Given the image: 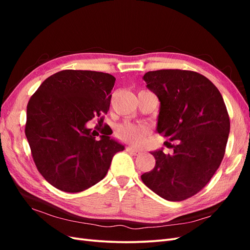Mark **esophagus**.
I'll return each mask as SVG.
<instances>
[{"instance_id":"obj_1","label":"esophagus","mask_w":250,"mask_h":250,"mask_svg":"<svg viewBox=\"0 0 250 250\" xmlns=\"http://www.w3.org/2000/svg\"><path fill=\"white\" fill-rule=\"evenodd\" d=\"M126 151H127V152L131 153V154H134V155H139V154L142 153V151H140L138 149H133L131 147H126Z\"/></svg>"}]
</instances>
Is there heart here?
Returning a JSON list of instances; mask_svg holds the SVG:
<instances>
[{"instance_id":"1","label":"heart","mask_w":250,"mask_h":250,"mask_svg":"<svg viewBox=\"0 0 250 250\" xmlns=\"http://www.w3.org/2000/svg\"><path fill=\"white\" fill-rule=\"evenodd\" d=\"M115 134L121 142L134 147H140L146 141L149 134V128L143 124L124 122L118 126Z\"/></svg>"}]
</instances>
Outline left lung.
Wrapping results in <instances>:
<instances>
[{
  "label": "left lung",
  "instance_id": "1",
  "mask_svg": "<svg viewBox=\"0 0 250 250\" xmlns=\"http://www.w3.org/2000/svg\"><path fill=\"white\" fill-rule=\"evenodd\" d=\"M161 101L157 132L176 141L171 154L154 151L155 167L141 176L162 198L183 201L200 192L220 166L229 134V116L219 89L203 75L158 70L144 75Z\"/></svg>",
  "mask_w": 250,
  "mask_h": 250
}]
</instances>
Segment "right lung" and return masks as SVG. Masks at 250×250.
I'll use <instances>...</instances> for the list:
<instances>
[{
  "instance_id": "obj_1",
  "label": "right lung",
  "mask_w": 250,
  "mask_h": 250,
  "mask_svg": "<svg viewBox=\"0 0 250 250\" xmlns=\"http://www.w3.org/2000/svg\"><path fill=\"white\" fill-rule=\"evenodd\" d=\"M115 81L107 73L64 70L44 80L30 98L25 133L32 158L58 190L78 193L99 183L112 156L124 150L107 133L97 141L96 130L86 127L96 117L103 123Z\"/></svg>"
}]
</instances>
